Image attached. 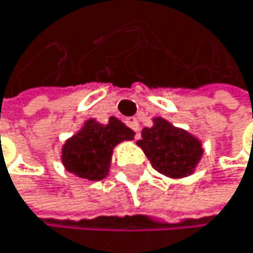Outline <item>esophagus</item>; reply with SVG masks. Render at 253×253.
<instances>
[{
	"mask_svg": "<svg viewBox=\"0 0 253 253\" xmlns=\"http://www.w3.org/2000/svg\"><path fill=\"white\" fill-rule=\"evenodd\" d=\"M126 124L129 126V127L132 129V130H135L136 132V138L139 136V123H138V120L136 118H133V117H130V118H126Z\"/></svg>",
	"mask_w": 253,
	"mask_h": 253,
	"instance_id": "34e87169",
	"label": "esophagus"
}]
</instances>
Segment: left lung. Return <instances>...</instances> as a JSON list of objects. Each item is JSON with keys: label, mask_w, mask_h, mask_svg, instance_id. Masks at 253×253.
Instances as JSON below:
<instances>
[{"label": "left lung", "mask_w": 253, "mask_h": 253, "mask_svg": "<svg viewBox=\"0 0 253 253\" xmlns=\"http://www.w3.org/2000/svg\"><path fill=\"white\" fill-rule=\"evenodd\" d=\"M136 144L150 160L152 168L169 178L192 175L204 152L198 138L160 117L154 118L152 127L143 129Z\"/></svg>", "instance_id": "1"}]
</instances>
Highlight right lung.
Wrapping results in <instances>:
<instances>
[{
	"label": "right lung",
	"instance_id": "right-lung-1",
	"mask_svg": "<svg viewBox=\"0 0 253 253\" xmlns=\"http://www.w3.org/2000/svg\"><path fill=\"white\" fill-rule=\"evenodd\" d=\"M133 135L135 132L115 117H110L107 124L87 120L80 132L64 143L61 161L70 173L99 181L109 173L114 147L121 141H130Z\"/></svg>",
	"mask_w": 253,
	"mask_h": 253
}]
</instances>
